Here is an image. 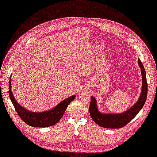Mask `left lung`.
<instances>
[{
	"instance_id": "obj_1",
	"label": "left lung",
	"mask_w": 157,
	"mask_h": 157,
	"mask_svg": "<svg viewBox=\"0 0 157 157\" xmlns=\"http://www.w3.org/2000/svg\"><path fill=\"white\" fill-rule=\"evenodd\" d=\"M138 63L142 75L141 92L138 101L128 111L120 114L102 113L98 110L96 99L91 96L89 107L90 115L93 121L99 126L105 128H121L124 127L137 115L144 107L147 96V82L145 70L140 59H138Z\"/></svg>"
}]
</instances>
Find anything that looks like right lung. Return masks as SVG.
<instances>
[{
    "instance_id": "right-lung-1",
    "label": "right lung",
    "mask_w": 157,
    "mask_h": 157,
    "mask_svg": "<svg viewBox=\"0 0 157 157\" xmlns=\"http://www.w3.org/2000/svg\"><path fill=\"white\" fill-rule=\"evenodd\" d=\"M11 79V78H10ZM11 80L9 81V96L17 113L22 121L33 127L44 128L53 126L58 123L63 117L69 104L75 98L76 96H70L59 103L54 109L40 113L31 112L27 110L19 104L13 97L11 91Z\"/></svg>"
}]
</instances>
